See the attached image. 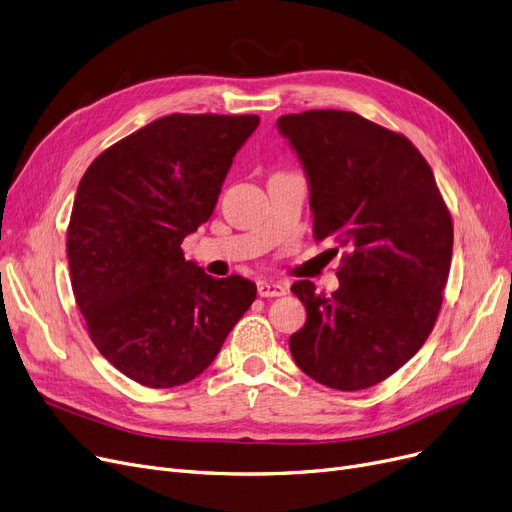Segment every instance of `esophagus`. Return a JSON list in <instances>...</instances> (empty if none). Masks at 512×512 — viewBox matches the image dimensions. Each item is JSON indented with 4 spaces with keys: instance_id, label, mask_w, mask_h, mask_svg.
Wrapping results in <instances>:
<instances>
[{
    "instance_id": "34e87169",
    "label": "esophagus",
    "mask_w": 512,
    "mask_h": 512,
    "mask_svg": "<svg viewBox=\"0 0 512 512\" xmlns=\"http://www.w3.org/2000/svg\"><path fill=\"white\" fill-rule=\"evenodd\" d=\"M257 293L259 297H282L286 295V286L280 282H259Z\"/></svg>"
}]
</instances>
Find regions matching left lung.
I'll use <instances>...</instances> for the list:
<instances>
[{
	"label": "left lung",
	"mask_w": 512,
	"mask_h": 512,
	"mask_svg": "<svg viewBox=\"0 0 512 512\" xmlns=\"http://www.w3.org/2000/svg\"><path fill=\"white\" fill-rule=\"evenodd\" d=\"M276 127L305 171L314 238L347 251L330 297L309 280L293 284L307 322L288 347L314 381L368 389L431 335L452 261L450 211L399 133L347 110L284 115Z\"/></svg>",
	"instance_id": "1"
}]
</instances>
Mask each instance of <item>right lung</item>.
I'll list each match as a JSON object with an SVG mask.
<instances>
[{
    "label": "right lung",
    "mask_w": 512,
    "mask_h": 512,
    "mask_svg": "<svg viewBox=\"0 0 512 512\" xmlns=\"http://www.w3.org/2000/svg\"><path fill=\"white\" fill-rule=\"evenodd\" d=\"M257 125L255 115H169L81 177L66 232L73 293L94 345L131 381H192L255 301V282L205 274L182 242L211 217Z\"/></svg>",
    "instance_id": "obj_1"
}]
</instances>
